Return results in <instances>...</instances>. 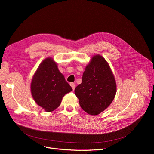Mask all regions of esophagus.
<instances>
[{
    "mask_svg": "<svg viewBox=\"0 0 154 154\" xmlns=\"http://www.w3.org/2000/svg\"><path fill=\"white\" fill-rule=\"evenodd\" d=\"M71 87H72V90L74 91V89H75V87H76V85H75V83H71Z\"/></svg>",
    "mask_w": 154,
    "mask_h": 154,
    "instance_id": "1",
    "label": "esophagus"
}]
</instances>
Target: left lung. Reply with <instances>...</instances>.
Listing matches in <instances>:
<instances>
[{"mask_svg":"<svg viewBox=\"0 0 154 154\" xmlns=\"http://www.w3.org/2000/svg\"><path fill=\"white\" fill-rule=\"evenodd\" d=\"M117 87L114 74L106 60L94 55L83 74L82 82L74 90L82 109L88 114H100L114 100Z\"/></svg>","mask_w":154,"mask_h":154,"instance_id":"left-lung-1","label":"left lung"}]
</instances>
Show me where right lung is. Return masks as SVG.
<instances>
[{
	"mask_svg": "<svg viewBox=\"0 0 154 154\" xmlns=\"http://www.w3.org/2000/svg\"><path fill=\"white\" fill-rule=\"evenodd\" d=\"M72 91L60 72L52 57L45 58L37 68L31 83V92L36 104L52 112L61 103L63 97Z\"/></svg>",
	"mask_w": 154,
	"mask_h": 154,
	"instance_id": "obj_1",
	"label": "right lung"
}]
</instances>
